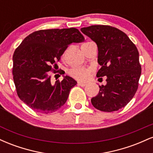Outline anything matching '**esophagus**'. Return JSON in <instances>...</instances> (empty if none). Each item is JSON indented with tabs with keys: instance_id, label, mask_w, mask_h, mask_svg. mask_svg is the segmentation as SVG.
Wrapping results in <instances>:
<instances>
[{
	"instance_id": "34e87169",
	"label": "esophagus",
	"mask_w": 153,
	"mask_h": 153,
	"mask_svg": "<svg viewBox=\"0 0 153 153\" xmlns=\"http://www.w3.org/2000/svg\"><path fill=\"white\" fill-rule=\"evenodd\" d=\"M78 85H80V86L85 87V85H87L86 82H78Z\"/></svg>"
}]
</instances>
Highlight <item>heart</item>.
<instances>
[{
	"mask_svg": "<svg viewBox=\"0 0 153 153\" xmlns=\"http://www.w3.org/2000/svg\"><path fill=\"white\" fill-rule=\"evenodd\" d=\"M93 69L91 68H78L72 69L70 71V74L73 78L80 80H86L89 78Z\"/></svg>",
	"mask_w": 153,
	"mask_h": 153,
	"instance_id": "heart-1",
	"label": "heart"
}]
</instances>
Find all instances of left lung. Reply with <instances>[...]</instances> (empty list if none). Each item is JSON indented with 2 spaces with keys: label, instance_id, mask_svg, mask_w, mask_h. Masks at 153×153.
I'll return each instance as SVG.
<instances>
[{
  "label": "left lung",
  "instance_id": "left-lung-1",
  "mask_svg": "<svg viewBox=\"0 0 153 153\" xmlns=\"http://www.w3.org/2000/svg\"><path fill=\"white\" fill-rule=\"evenodd\" d=\"M98 47V62L101 68L96 76L106 77L91 99L95 108L111 112L124 108L134 97L141 75L139 52L127 35L115 27L94 25L80 29Z\"/></svg>",
  "mask_w": 153,
  "mask_h": 153
}]
</instances>
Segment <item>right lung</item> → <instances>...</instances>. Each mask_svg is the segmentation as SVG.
I'll list each match as a JSON object with an SVG mask.
<instances>
[{
    "mask_svg": "<svg viewBox=\"0 0 153 153\" xmlns=\"http://www.w3.org/2000/svg\"><path fill=\"white\" fill-rule=\"evenodd\" d=\"M84 39L75 28L39 30L26 36L13 56V80L19 99L42 114L53 113L62 106L77 82L63 75L62 81L52 84L49 71L68 45Z\"/></svg>",
    "mask_w": 153,
    "mask_h": 153,
    "instance_id": "add662e5",
    "label": "right lung"
}]
</instances>
